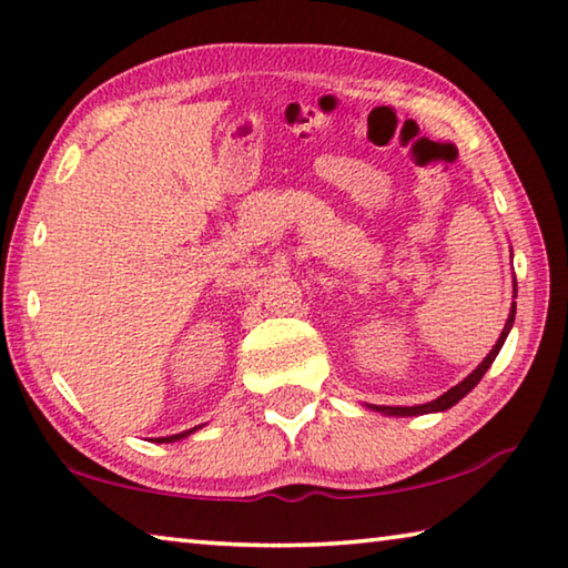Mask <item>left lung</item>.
Returning <instances> with one entry per match:
<instances>
[{"mask_svg": "<svg viewBox=\"0 0 568 568\" xmlns=\"http://www.w3.org/2000/svg\"><path fill=\"white\" fill-rule=\"evenodd\" d=\"M511 257H514V253H511ZM514 297H516V275H514ZM514 318H516V303H511V313H508L504 331H501V335H498V341H496V345L491 348V353H488L486 358L478 363V368H476L474 373H468V376H466L464 381H460L458 386L448 388V390L444 393V396H438L436 400H430V403H420V406H368V408L383 413V416H398V418H406V416H426V413H444V410H448V408H454L456 403L466 396V393H470V390H474V388L478 386V381L484 378V373H486L488 368H491V363L496 361L498 351L504 348L508 333H511V328H514Z\"/></svg>", "mask_w": 568, "mask_h": 568, "instance_id": "left-lung-1", "label": "left lung"}]
</instances>
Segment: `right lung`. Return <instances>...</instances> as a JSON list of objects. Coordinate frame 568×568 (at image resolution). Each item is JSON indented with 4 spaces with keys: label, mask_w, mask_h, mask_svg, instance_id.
<instances>
[{
    "label": "right lung",
    "mask_w": 568,
    "mask_h": 568,
    "mask_svg": "<svg viewBox=\"0 0 568 568\" xmlns=\"http://www.w3.org/2000/svg\"><path fill=\"white\" fill-rule=\"evenodd\" d=\"M205 426V423H203ZM203 426H195V428H190V430H182V434H175V436H165V438H158V444H175V440H180V438H187L190 434H195V430H200Z\"/></svg>",
    "instance_id": "right-lung-1"
}]
</instances>
